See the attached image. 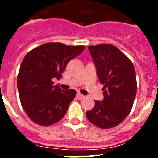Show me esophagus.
<instances>
[{"mask_svg":"<svg viewBox=\"0 0 158 158\" xmlns=\"http://www.w3.org/2000/svg\"><path fill=\"white\" fill-rule=\"evenodd\" d=\"M76 97L78 99V100H81V99L84 98V95H82L81 93H77L76 95Z\"/></svg>","mask_w":158,"mask_h":158,"instance_id":"1","label":"esophagus"}]
</instances>
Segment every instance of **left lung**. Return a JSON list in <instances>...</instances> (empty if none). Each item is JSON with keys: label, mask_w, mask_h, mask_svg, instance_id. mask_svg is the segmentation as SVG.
<instances>
[{"label": "left lung", "mask_w": 158, "mask_h": 158, "mask_svg": "<svg viewBox=\"0 0 158 158\" xmlns=\"http://www.w3.org/2000/svg\"><path fill=\"white\" fill-rule=\"evenodd\" d=\"M96 66L100 84L104 85L103 101L95 100L93 109L86 112L91 123L102 129L115 127L131 112L137 92L133 63L111 44L88 47Z\"/></svg>", "instance_id": "left-lung-1"}]
</instances>
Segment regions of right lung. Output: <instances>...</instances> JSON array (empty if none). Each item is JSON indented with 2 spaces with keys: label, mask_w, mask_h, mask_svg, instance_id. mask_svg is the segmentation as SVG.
<instances>
[{
  "label": "right lung",
  "mask_w": 158,
  "mask_h": 158,
  "mask_svg": "<svg viewBox=\"0 0 158 158\" xmlns=\"http://www.w3.org/2000/svg\"><path fill=\"white\" fill-rule=\"evenodd\" d=\"M85 46L47 43L29 51L22 61L17 76L19 100L27 116L40 126H51L67 112L76 91H64L54 85L67 63L78 56Z\"/></svg>",
  "instance_id": "1"
}]
</instances>
